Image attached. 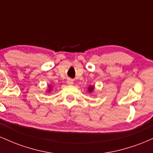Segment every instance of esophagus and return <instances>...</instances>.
Instances as JSON below:
<instances>
[{
  "mask_svg": "<svg viewBox=\"0 0 153 153\" xmlns=\"http://www.w3.org/2000/svg\"><path fill=\"white\" fill-rule=\"evenodd\" d=\"M67 83H68V85H73V80H72V79H68V80H67Z\"/></svg>",
  "mask_w": 153,
  "mask_h": 153,
  "instance_id": "1",
  "label": "esophagus"
}]
</instances>
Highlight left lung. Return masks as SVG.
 Wrapping results in <instances>:
<instances>
[{"mask_svg":"<svg viewBox=\"0 0 153 153\" xmlns=\"http://www.w3.org/2000/svg\"><path fill=\"white\" fill-rule=\"evenodd\" d=\"M94 86H89L88 88V90L89 92L91 93L93 91H94Z\"/></svg>","mask_w":153,"mask_h":153,"instance_id":"obj_1","label":"left lung"}]
</instances>
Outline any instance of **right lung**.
Returning <instances> with one entry per match:
<instances>
[{
  "instance_id": "1",
  "label": "right lung",
  "mask_w": 153,
  "mask_h": 153,
  "mask_svg": "<svg viewBox=\"0 0 153 153\" xmlns=\"http://www.w3.org/2000/svg\"><path fill=\"white\" fill-rule=\"evenodd\" d=\"M48 91H51V86H50V89H49Z\"/></svg>"
}]
</instances>
